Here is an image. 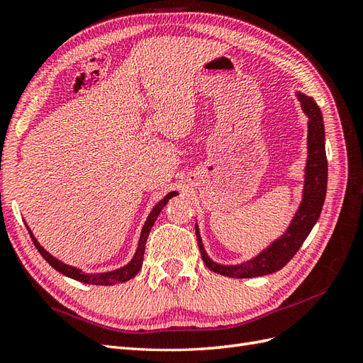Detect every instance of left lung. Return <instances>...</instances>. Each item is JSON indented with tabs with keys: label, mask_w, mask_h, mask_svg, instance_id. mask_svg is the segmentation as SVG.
<instances>
[{
	"label": "left lung",
	"mask_w": 363,
	"mask_h": 363,
	"mask_svg": "<svg viewBox=\"0 0 363 363\" xmlns=\"http://www.w3.org/2000/svg\"><path fill=\"white\" fill-rule=\"evenodd\" d=\"M297 98L301 101L305 115L308 116V157H306L305 165V185L301 206L297 208L290 227L286 228L281 238L276 239L270 247L259 253L256 257L239 265H220L218 262H213L206 248H203L196 225V238L202 261L211 272L238 279L257 277L279 272L291 261V257L301 248L303 240L310 235V231L320 216L328 181L323 118L319 106L315 104V101L311 96L297 93Z\"/></svg>",
	"instance_id": "8db88e82"
}]
</instances>
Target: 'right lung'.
<instances>
[{
  "label": "right lung",
  "instance_id": "1",
  "mask_svg": "<svg viewBox=\"0 0 363 363\" xmlns=\"http://www.w3.org/2000/svg\"><path fill=\"white\" fill-rule=\"evenodd\" d=\"M176 191H170L169 194H165L164 199H161L160 202L156 203V206L153 207L152 213L148 215L145 224L143 227V231H141V238H139V244H138V250L136 253L133 256L132 261H130L127 265H124L123 268H118V270H113V272H107V273H98V274H87L84 272H81L79 268H75L72 265H67L64 264L61 261H58L57 257H53L49 252H45V250L38 244V240L35 239L33 233L30 231V228L27 227V230H29V235L33 240V244L36 247V250H38L40 255L48 261L55 270L66 274L67 277H72L75 279V281H79V282H84V284H91V285H115V284H123V282H127L132 279L133 276H136V273L141 270L143 267V261H144V252H145V244H147V238H148V233H150V230L155 224V220L157 218V215H160L161 210L165 207V203L169 202V199H172L173 196H176Z\"/></svg>",
  "mask_w": 363,
  "mask_h": 363
}]
</instances>
